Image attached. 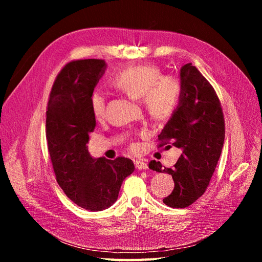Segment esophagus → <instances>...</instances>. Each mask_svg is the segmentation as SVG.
I'll use <instances>...</instances> for the list:
<instances>
[{
    "label": "esophagus",
    "instance_id": "34e87169",
    "mask_svg": "<svg viewBox=\"0 0 262 262\" xmlns=\"http://www.w3.org/2000/svg\"><path fill=\"white\" fill-rule=\"evenodd\" d=\"M134 165H136V168L139 170H145L147 169V163L144 162L143 160H138V161H134Z\"/></svg>",
    "mask_w": 262,
    "mask_h": 262
}]
</instances>
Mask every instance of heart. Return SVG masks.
<instances>
[{"mask_svg": "<svg viewBox=\"0 0 262 262\" xmlns=\"http://www.w3.org/2000/svg\"><path fill=\"white\" fill-rule=\"evenodd\" d=\"M113 85L134 100L142 99L147 114L154 119L167 118L175 109L180 84L170 75H161V71L154 66H138L128 68L118 73ZM93 116L99 120L105 115L106 98L100 92H94L90 98Z\"/></svg>", "mask_w": 262, "mask_h": 262, "instance_id": "heart-1", "label": "heart"}]
</instances>
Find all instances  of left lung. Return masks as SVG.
<instances>
[{"instance_id":"left-lung-1","label":"left lung","mask_w":262,"mask_h":262,"mask_svg":"<svg viewBox=\"0 0 262 262\" xmlns=\"http://www.w3.org/2000/svg\"><path fill=\"white\" fill-rule=\"evenodd\" d=\"M179 78L178 105L158 140L171 141V145L179 148L181 154L172 168H164L156 161L148 164L149 169L171 175L175 187L163 202L176 209L189 207L204 193L225 138L221 102L207 78L192 63L180 68Z\"/></svg>"}]
</instances>
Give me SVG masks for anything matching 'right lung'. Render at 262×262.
<instances>
[{
  "label": "right lung",
  "mask_w": 262,
  "mask_h": 262,
  "mask_svg": "<svg viewBox=\"0 0 262 262\" xmlns=\"http://www.w3.org/2000/svg\"><path fill=\"white\" fill-rule=\"evenodd\" d=\"M106 69L104 60L70 62L54 81L46 119L48 149L59 186L78 207L93 212L112 207L122 181L134 171L129 158H95L86 145L96 125L90 98Z\"/></svg>",
  "instance_id": "right-lung-1"
}]
</instances>
